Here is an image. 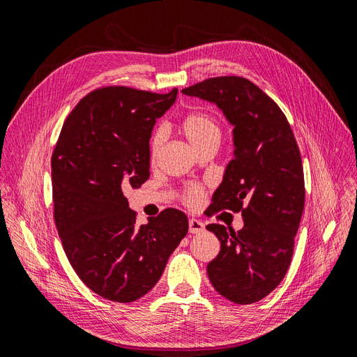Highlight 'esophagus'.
Returning <instances> with one entry per match:
<instances>
[{"mask_svg":"<svg viewBox=\"0 0 357 357\" xmlns=\"http://www.w3.org/2000/svg\"><path fill=\"white\" fill-rule=\"evenodd\" d=\"M204 231V223L197 220V219H190L189 220V232L190 234H199Z\"/></svg>","mask_w":357,"mask_h":357,"instance_id":"obj_1","label":"esophagus"}]
</instances>
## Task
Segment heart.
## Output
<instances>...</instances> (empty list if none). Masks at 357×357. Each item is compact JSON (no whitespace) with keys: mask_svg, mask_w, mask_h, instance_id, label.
Instances as JSON below:
<instances>
[{"mask_svg":"<svg viewBox=\"0 0 357 357\" xmlns=\"http://www.w3.org/2000/svg\"><path fill=\"white\" fill-rule=\"evenodd\" d=\"M181 131L193 149H199L201 146L207 144L210 142L219 143L220 139V129L218 123H215L210 116L202 114V113H192L183 119ZM164 139H165V129L164 128L156 129L152 139H150V156H152V159L156 158L162 143H164ZM199 199H201V190L198 188H190L186 195V202L193 205Z\"/></svg>","mask_w":357,"mask_h":357,"instance_id":"heart-1","label":"heart"}]
</instances>
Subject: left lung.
I'll use <instances>...</instances> for the list:
<instances>
[{
	"instance_id": "left-lung-1",
	"label": "left lung",
	"mask_w": 357,
	"mask_h": 357,
	"mask_svg": "<svg viewBox=\"0 0 357 357\" xmlns=\"http://www.w3.org/2000/svg\"><path fill=\"white\" fill-rule=\"evenodd\" d=\"M181 93L214 104L232 128L234 158L211 208L241 211L244 226H207L220 241L207 274L226 299L253 304L282 283L294 255L305 199L298 144L280 107L247 79H208Z\"/></svg>"
}]
</instances>
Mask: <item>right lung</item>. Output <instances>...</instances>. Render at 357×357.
Wrapping results in <instances>:
<instances>
[{"label": "right lung", "instance_id": "obj_1", "mask_svg": "<svg viewBox=\"0 0 357 357\" xmlns=\"http://www.w3.org/2000/svg\"><path fill=\"white\" fill-rule=\"evenodd\" d=\"M177 93L125 86L93 91L67 117L53 152V205L63 250L82 282L105 299L144 296L188 234V215L176 208L137 226L125 197L150 177V137Z\"/></svg>", "mask_w": 357, "mask_h": 357}]
</instances>
